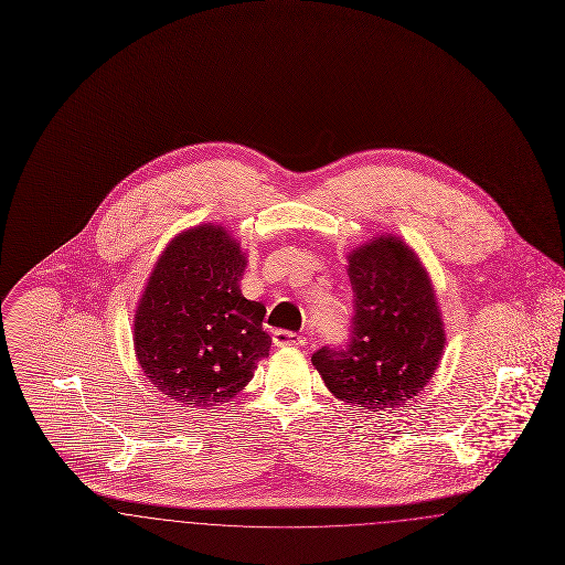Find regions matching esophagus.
<instances>
[{
  "instance_id": "esophagus-1",
  "label": "esophagus",
  "mask_w": 565,
  "mask_h": 565,
  "mask_svg": "<svg viewBox=\"0 0 565 565\" xmlns=\"http://www.w3.org/2000/svg\"><path fill=\"white\" fill-rule=\"evenodd\" d=\"M273 343L277 348H302L305 339L298 337L296 332H288V330H275L273 332Z\"/></svg>"
}]
</instances>
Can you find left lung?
<instances>
[{
    "label": "left lung",
    "mask_w": 565,
    "mask_h": 565,
    "mask_svg": "<svg viewBox=\"0 0 565 565\" xmlns=\"http://www.w3.org/2000/svg\"><path fill=\"white\" fill-rule=\"evenodd\" d=\"M348 275L350 345L322 348L311 362L339 401L396 411L428 385L447 343L430 273L408 243L381 233L351 249Z\"/></svg>",
    "instance_id": "left-lung-1"
}]
</instances>
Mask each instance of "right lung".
I'll return each mask as SVG.
<instances>
[{
	"label": "right lung",
	"instance_id": "obj_1",
	"mask_svg": "<svg viewBox=\"0 0 565 565\" xmlns=\"http://www.w3.org/2000/svg\"><path fill=\"white\" fill-rule=\"evenodd\" d=\"M245 267L239 242L207 222L175 235L146 281L135 355L150 383L184 408L228 403L269 355L267 309L239 288Z\"/></svg>",
	"mask_w": 565,
	"mask_h": 565
}]
</instances>
